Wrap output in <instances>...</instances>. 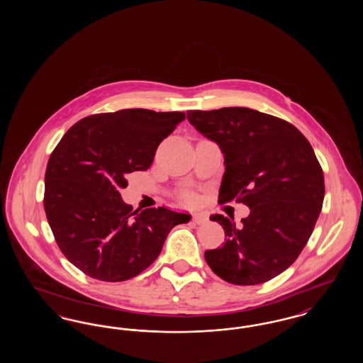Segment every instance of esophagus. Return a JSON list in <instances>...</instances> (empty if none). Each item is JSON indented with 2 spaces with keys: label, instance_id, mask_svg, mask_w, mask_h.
Segmentation results:
<instances>
[{
  "label": "esophagus",
  "instance_id": "obj_1",
  "mask_svg": "<svg viewBox=\"0 0 363 363\" xmlns=\"http://www.w3.org/2000/svg\"><path fill=\"white\" fill-rule=\"evenodd\" d=\"M191 222L197 225H206L208 222V218L207 216H204V215H194L193 219H191Z\"/></svg>",
  "mask_w": 363,
  "mask_h": 363
}]
</instances>
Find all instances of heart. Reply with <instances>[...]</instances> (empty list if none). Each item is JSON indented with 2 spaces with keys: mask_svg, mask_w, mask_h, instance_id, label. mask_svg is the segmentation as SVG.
Masks as SVG:
<instances>
[{
  "mask_svg": "<svg viewBox=\"0 0 363 363\" xmlns=\"http://www.w3.org/2000/svg\"><path fill=\"white\" fill-rule=\"evenodd\" d=\"M186 199H188V200H191V196H190V194H188V196H186Z\"/></svg>",
  "mask_w": 363,
  "mask_h": 363,
  "instance_id": "b5f03b06",
  "label": "heart"
}]
</instances>
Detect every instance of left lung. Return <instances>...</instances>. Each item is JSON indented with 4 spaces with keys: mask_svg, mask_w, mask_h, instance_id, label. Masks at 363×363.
<instances>
[{
    "mask_svg": "<svg viewBox=\"0 0 363 363\" xmlns=\"http://www.w3.org/2000/svg\"><path fill=\"white\" fill-rule=\"evenodd\" d=\"M186 114L225 156L219 201L250 208L240 225L234 216L211 215L225 241L206 252L208 265L231 284L274 279L299 256L323 208L324 174L311 143L291 123L246 107Z\"/></svg>",
    "mask_w": 363,
    "mask_h": 363,
    "instance_id": "left-lung-1",
    "label": "left lung"
}]
</instances>
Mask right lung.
I'll list each match as a JSON object with an SVG mask.
<instances>
[{"label":"right lung","mask_w":363,"mask_h":363,"mask_svg":"<svg viewBox=\"0 0 363 363\" xmlns=\"http://www.w3.org/2000/svg\"><path fill=\"white\" fill-rule=\"evenodd\" d=\"M181 111L125 108L76 122L52 151L45 175V211L61 252L104 281L138 277L160 255L172 228L190 215L167 208L133 211L120 190L147 170Z\"/></svg>","instance_id":"add662e5"}]
</instances>
